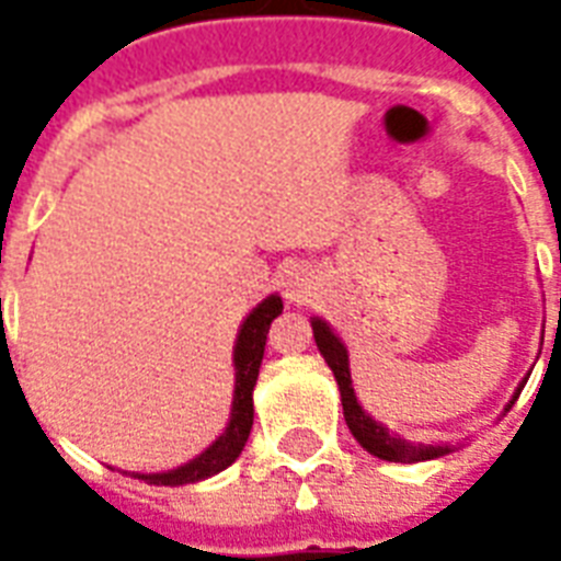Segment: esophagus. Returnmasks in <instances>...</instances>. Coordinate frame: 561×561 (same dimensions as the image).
Listing matches in <instances>:
<instances>
[{"mask_svg":"<svg viewBox=\"0 0 561 561\" xmlns=\"http://www.w3.org/2000/svg\"><path fill=\"white\" fill-rule=\"evenodd\" d=\"M282 290H285V299L294 302V306H302L308 299L314 297L317 290V276L308 264H290L285 271V279H282Z\"/></svg>","mask_w":561,"mask_h":561,"instance_id":"1","label":"esophagus"}]
</instances>
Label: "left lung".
<instances>
[{
	"mask_svg": "<svg viewBox=\"0 0 561 561\" xmlns=\"http://www.w3.org/2000/svg\"><path fill=\"white\" fill-rule=\"evenodd\" d=\"M311 329H314V341L320 355L325 358V364L332 367L334 378H337V387H341V401H343V416H346V425H350L352 436L358 439L369 454H375L378 460L390 462H422L434 460V457H443L451 448L448 445H413L401 436L390 434V427H383L381 422H375L369 413H364V408L358 404V396H355V387H352V373H350V352L341 343V337L329 329L325 320L314 317L311 320ZM524 387V383H522ZM522 387L515 390L513 401L506 404V410L513 408L515 399L522 396ZM504 410V413H506Z\"/></svg>",
	"mask_w": 561,
	"mask_h": 561,
	"instance_id": "8db88e82",
	"label": "left lung"
}]
</instances>
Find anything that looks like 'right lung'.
Returning <instances> with one entry per match:
<instances>
[{"label": "right lung", "mask_w": 561, "mask_h": 561, "mask_svg": "<svg viewBox=\"0 0 561 561\" xmlns=\"http://www.w3.org/2000/svg\"><path fill=\"white\" fill-rule=\"evenodd\" d=\"M282 314V299L271 294L262 299L259 306L247 314L238 332L236 352H232V364H236V392H232V413H229L227 431L215 439V443L201 454L188 460L186 466L160 474H134V478L153 483V486H183V483H197L211 474H218L227 466L238 460V454L244 451L247 436L253 427V387L259 378V367L264 358V343H267V329L276 317Z\"/></svg>", "instance_id": "obj_1"}]
</instances>
